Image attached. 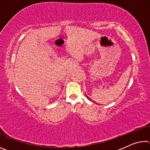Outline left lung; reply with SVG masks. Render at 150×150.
<instances>
[{
    "label": "left lung",
    "instance_id": "1",
    "mask_svg": "<svg viewBox=\"0 0 150 150\" xmlns=\"http://www.w3.org/2000/svg\"><path fill=\"white\" fill-rule=\"evenodd\" d=\"M86 96H87V98H88V99H89V100H91V101H92V100H91V98H89V97H88V96H87V95H86ZM93 103H95V102H94V101H93ZM96 104H97V105H98V103H96Z\"/></svg>",
    "mask_w": 150,
    "mask_h": 150
}]
</instances>
